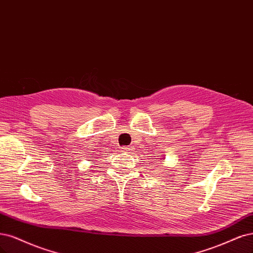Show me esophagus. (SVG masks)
I'll return each instance as SVG.
<instances>
[{"label":"esophagus","instance_id":"1","mask_svg":"<svg viewBox=\"0 0 253 253\" xmlns=\"http://www.w3.org/2000/svg\"><path fill=\"white\" fill-rule=\"evenodd\" d=\"M121 152H124V153H127V152H129L130 150H132V147L130 146H125V147H121Z\"/></svg>","mask_w":253,"mask_h":253}]
</instances>
